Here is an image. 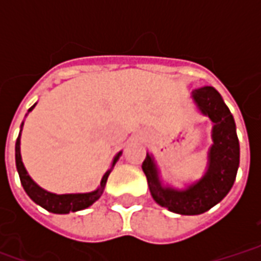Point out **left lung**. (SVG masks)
<instances>
[{"label":"left lung","mask_w":261,"mask_h":261,"mask_svg":"<svg viewBox=\"0 0 261 261\" xmlns=\"http://www.w3.org/2000/svg\"><path fill=\"white\" fill-rule=\"evenodd\" d=\"M192 99L197 110L213 123V144L208 149L204 175L183 189H177L161 179V170L152 153L147 152L142 162L153 200L161 207L180 215H198L217 205L233 186L239 168L235 120L219 92L213 86H202L192 92Z\"/></svg>","instance_id":"obj_1"}]
</instances>
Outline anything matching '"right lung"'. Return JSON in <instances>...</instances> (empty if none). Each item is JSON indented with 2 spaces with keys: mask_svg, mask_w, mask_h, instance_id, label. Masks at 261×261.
Instances as JSON below:
<instances>
[{
  "mask_svg": "<svg viewBox=\"0 0 261 261\" xmlns=\"http://www.w3.org/2000/svg\"><path fill=\"white\" fill-rule=\"evenodd\" d=\"M36 106V103L32 106L28 113L33 110V108ZM22 127H23V121L20 124V131L16 144H15V162H16V169L19 173V179L22 186L25 189V192L28 196L31 197L33 201L36 202L37 205H40L44 210H47L48 213L53 214H68V213H76L81 210H85V208L91 207L93 202L100 198V196L105 192V187H106V181L110 175V172L113 170L114 165L119 161L123 151H120L114 155L112 165L103 175L100 185L97 187L96 190L89 193H68V194H57V193H51L44 190L43 187L37 185L36 181L32 179L28 170H26L25 165L22 162V155H20V133H22Z\"/></svg>",
  "mask_w": 261,
  "mask_h": 261,
  "instance_id": "add662e5",
  "label": "right lung"
}]
</instances>
